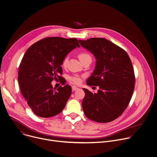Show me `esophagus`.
<instances>
[{"label": "esophagus", "instance_id": "1", "mask_svg": "<svg viewBox=\"0 0 157 157\" xmlns=\"http://www.w3.org/2000/svg\"><path fill=\"white\" fill-rule=\"evenodd\" d=\"M78 87H77L76 86H72V90L73 91H75V90H78Z\"/></svg>", "mask_w": 157, "mask_h": 157}]
</instances>
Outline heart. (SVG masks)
Masks as SVG:
<instances>
[{
    "label": "heart",
    "mask_w": 157,
    "mask_h": 157,
    "mask_svg": "<svg viewBox=\"0 0 157 157\" xmlns=\"http://www.w3.org/2000/svg\"><path fill=\"white\" fill-rule=\"evenodd\" d=\"M78 57H79V59L80 60L81 62L88 59V58H91L90 56L86 53V52H82V53H80L78 56ZM67 62H68V57H66L63 61V63H62V65L63 67H65L67 63ZM68 80L73 84H78L81 82V78L78 76H69L68 77Z\"/></svg>",
    "instance_id": "heart-1"
}]
</instances>
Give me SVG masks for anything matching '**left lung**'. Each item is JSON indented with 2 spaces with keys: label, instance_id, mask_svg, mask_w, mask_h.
Returning <instances> with one entry per match:
<instances>
[{
  "label": "left lung",
  "instance_id": "1",
  "mask_svg": "<svg viewBox=\"0 0 157 157\" xmlns=\"http://www.w3.org/2000/svg\"><path fill=\"white\" fill-rule=\"evenodd\" d=\"M79 42L96 59L86 83L99 87L94 94L82 89L84 113L98 123L112 121L127 108L133 94L135 76L131 59L125 50L106 39L94 37Z\"/></svg>",
  "mask_w": 157,
  "mask_h": 157
}]
</instances>
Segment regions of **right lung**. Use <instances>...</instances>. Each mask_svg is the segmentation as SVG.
<instances>
[{"mask_svg":"<svg viewBox=\"0 0 157 157\" xmlns=\"http://www.w3.org/2000/svg\"><path fill=\"white\" fill-rule=\"evenodd\" d=\"M80 45L76 38L47 37L26 51L18 70V81L23 96L35 115L49 118L59 114L71 94L65 85L54 90L51 84L62 73L63 61L68 53Z\"/></svg>","mask_w":157,"mask_h":157,"instance_id":"obj_1","label":"right lung"}]
</instances>
